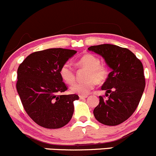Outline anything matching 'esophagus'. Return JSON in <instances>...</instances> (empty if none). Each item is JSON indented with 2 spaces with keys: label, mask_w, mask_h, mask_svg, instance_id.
<instances>
[{
  "label": "esophagus",
  "mask_w": 156,
  "mask_h": 156,
  "mask_svg": "<svg viewBox=\"0 0 156 156\" xmlns=\"http://www.w3.org/2000/svg\"><path fill=\"white\" fill-rule=\"evenodd\" d=\"M79 97H80V100H84V99L88 98V96H82V95H80V96H79Z\"/></svg>",
  "instance_id": "esophagus-1"
}]
</instances>
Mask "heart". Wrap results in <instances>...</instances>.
<instances>
[{
	"label": "heart",
	"instance_id": "heart-1",
	"mask_svg": "<svg viewBox=\"0 0 156 156\" xmlns=\"http://www.w3.org/2000/svg\"><path fill=\"white\" fill-rule=\"evenodd\" d=\"M100 59L94 55L87 53L77 61V65L88 70L86 80L84 82H77L71 86V91L74 94L86 96L94 88L97 83H102L108 76V69L104 65H100ZM59 74L63 81L71 84L75 80V73L70 63H65L59 70Z\"/></svg>",
	"mask_w": 156,
	"mask_h": 156
}]
</instances>
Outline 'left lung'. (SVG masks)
I'll return each mask as SVG.
<instances>
[{
	"label": "left lung",
	"mask_w": 156,
	"mask_h": 156,
	"mask_svg": "<svg viewBox=\"0 0 156 156\" xmlns=\"http://www.w3.org/2000/svg\"><path fill=\"white\" fill-rule=\"evenodd\" d=\"M88 49L101 56L112 69L101 87L109 97L106 100L99 97L94 115L104 125L120 124L135 111L144 91L143 65L132 51L117 45H95Z\"/></svg>",
	"instance_id": "1"
}]
</instances>
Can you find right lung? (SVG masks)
Segmentation results:
<instances>
[{"label": "right lung", "mask_w": 156, "mask_h": 156, "mask_svg": "<svg viewBox=\"0 0 156 156\" xmlns=\"http://www.w3.org/2000/svg\"><path fill=\"white\" fill-rule=\"evenodd\" d=\"M73 50L51 48L31 53L18 68L16 88L27 115L38 125L58 129L71 120L76 94L60 95L67 87L59 70L76 54Z\"/></svg>", "instance_id": "add662e5"}]
</instances>
